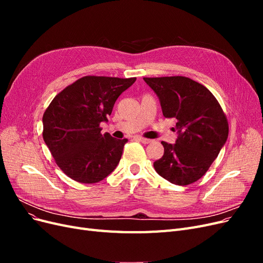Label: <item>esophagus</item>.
I'll return each instance as SVG.
<instances>
[{"instance_id": "34e87169", "label": "esophagus", "mask_w": 263, "mask_h": 263, "mask_svg": "<svg viewBox=\"0 0 263 263\" xmlns=\"http://www.w3.org/2000/svg\"><path fill=\"white\" fill-rule=\"evenodd\" d=\"M137 139H138L139 141H141L142 144H150V142L153 141L151 139H148V138H145V137H137Z\"/></svg>"}]
</instances>
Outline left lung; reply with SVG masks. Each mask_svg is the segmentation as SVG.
<instances>
[{
    "label": "left lung",
    "instance_id": "8db88e82",
    "mask_svg": "<svg viewBox=\"0 0 263 263\" xmlns=\"http://www.w3.org/2000/svg\"><path fill=\"white\" fill-rule=\"evenodd\" d=\"M160 100L165 118H176L174 145L161 141L163 156L154 162L159 176L177 185H189L208 172L228 137L226 114L212 92L181 76L144 78Z\"/></svg>",
    "mask_w": 263,
    "mask_h": 263
}]
</instances>
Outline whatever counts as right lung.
Segmentation results:
<instances>
[{
	"mask_svg": "<svg viewBox=\"0 0 263 263\" xmlns=\"http://www.w3.org/2000/svg\"><path fill=\"white\" fill-rule=\"evenodd\" d=\"M136 78L86 76L59 92L43 116V138L55 163L72 180L97 183L117 166L127 141L102 134L100 124Z\"/></svg>",
	"mask_w": 263,
	"mask_h": 263,
	"instance_id": "add662e5",
	"label": "right lung"
}]
</instances>
